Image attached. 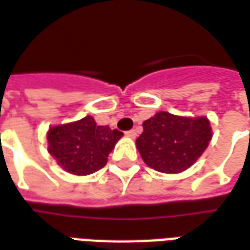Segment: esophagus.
<instances>
[{"label":"esophagus","mask_w":250,"mask_h":250,"mask_svg":"<svg viewBox=\"0 0 250 250\" xmlns=\"http://www.w3.org/2000/svg\"><path fill=\"white\" fill-rule=\"evenodd\" d=\"M125 135H127L128 138H132V139H134V138H137V131L135 130L127 131V132H125Z\"/></svg>","instance_id":"34e87169"}]
</instances>
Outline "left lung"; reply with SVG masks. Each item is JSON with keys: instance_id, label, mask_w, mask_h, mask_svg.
<instances>
[{"instance_id": "left-lung-1", "label": "left lung", "mask_w": 250, "mask_h": 250, "mask_svg": "<svg viewBox=\"0 0 250 250\" xmlns=\"http://www.w3.org/2000/svg\"><path fill=\"white\" fill-rule=\"evenodd\" d=\"M212 138L206 116L188 118L155 113L143 122L137 147L145 164L162 173H180L193 165Z\"/></svg>"}]
</instances>
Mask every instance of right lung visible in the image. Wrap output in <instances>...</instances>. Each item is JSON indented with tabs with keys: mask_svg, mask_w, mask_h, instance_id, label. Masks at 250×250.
Listing matches in <instances>:
<instances>
[{
	"mask_svg": "<svg viewBox=\"0 0 250 250\" xmlns=\"http://www.w3.org/2000/svg\"><path fill=\"white\" fill-rule=\"evenodd\" d=\"M123 135L108 125H97L92 116L67 125H54L47 132L48 153L63 170L77 176L92 174L108 161V154Z\"/></svg>",
	"mask_w": 250,
	"mask_h": 250,
	"instance_id": "right-lung-1",
	"label": "right lung"
}]
</instances>
